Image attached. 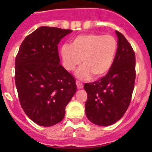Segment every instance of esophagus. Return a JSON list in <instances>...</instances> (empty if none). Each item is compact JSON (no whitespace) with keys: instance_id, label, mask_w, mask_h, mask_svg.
Returning a JSON list of instances; mask_svg holds the SVG:
<instances>
[{"instance_id":"1","label":"esophagus","mask_w":152,"mask_h":152,"mask_svg":"<svg viewBox=\"0 0 152 152\" xmlns=\"http://www.w3.org/2000/svg\"><path fill=\"white\" fill-rule=\"evenodd\" d=\"M76 85H77V88L78 89H80V88H83V84L78 80H76Z\"/></svg>"}]
</instances>
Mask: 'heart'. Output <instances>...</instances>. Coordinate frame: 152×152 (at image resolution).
Listing matches in <instances>:
<instances>
[{
    "mask_svg": "<svg viewBox=\"0 0 152 152\" xmlns=\"http://www.w3.org/2000/svg\"><path fill=\"white\" fill-rule=\"evenodd\" d=\"M117 50V42L111 35L88 33L76 36L72 44L61 49L63 65L72 72L81 64L77 72L80 79L101 77L108 72Z\"/></svg>",
    "mask_w": 152,
    "mask_h": 152,
    "instance_id": "1",
    "label": "heart"
}]
</instances>
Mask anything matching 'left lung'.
Wrapping results in <instances>:
<instances>
[{
    "label": "left lung",
    "mask_w": 152,
    "mask_h": 152,
    "mask_svg": "<svg viewBox=\"0 0 152 152\" xmlns=\"http://www.w3.org/2000/svg\"><path fill=\"white\" fill-rule=\"evenodd\" d=\"M118 48L108 73L86 83V116L98 126H107L121 119L130 104L135 80V55L125 36L116 31Z\"/></svg>",
    "instance_id": "left-lung-1"
}]
</instances>
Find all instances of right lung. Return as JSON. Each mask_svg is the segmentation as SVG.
Listing matches in <instances>:
<instances>
[{"label":"right lung","instance_id":"add662e5","mask_svg":"<svg viewBox=\"0 0 152 152\" xmlns=\"http://www.w3.org/2000/svg\"><path fill=\"white\" fill-rule=\"evenodd\" d=\"M71 29L41 26L24 39L15 59V83L25 113L36 124L60 123L77 91L75 79L60 64L58 44Z\"/></svg>","mask_w":152,"mask_h":152}]
</instances>
